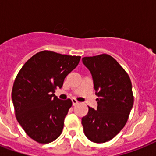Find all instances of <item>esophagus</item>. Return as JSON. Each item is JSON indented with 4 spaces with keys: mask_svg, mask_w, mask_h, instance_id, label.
Segmentation results:
<instances>
[{
    "mask_svg": "<svg viewBox=\"0 0 156 156\" xmlns=\"http://www.w3.org/2000/svg\"><path fill=\"white\" fill-rule=\"evenodd\" d=\"M72 104H73V106H75L76 104H78V100H76L75 99H72Z\"/></svg>",
    "mask_w": 156,
    "mask_h": 156,
    "instance_id": "esophagus-1",
    "label": "esophagus"
}]
</instances>
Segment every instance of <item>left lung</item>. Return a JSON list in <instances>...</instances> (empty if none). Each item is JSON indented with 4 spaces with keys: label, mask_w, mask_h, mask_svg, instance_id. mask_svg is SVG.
I'll return each instance as SVG.
<instances>
[{
    "label": "left lung",
    "mask_w": 156,
    "mask_h": 156,
    "mask_svg": "<svg viewBox=\"0 0 156 156\" xmlns=\"http://www.w3.org/2000/svg\"><path fill=\"white\" fill-rule=\"evenodd\" d=\"M83 62L92 75L97 110L88 107L82 118L89 140L103 143L115 137L128 121L133 104L132 83L128 73L108 54L86 56Z\"/></svg>",
    "instance_id": "8db88e82"
}]
</instances>
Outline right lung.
Segmentation results:
<instances>
[{
  "label": "right lung",
  "instance_id": "right-lung-1",
  "mask_svg": "<svg viewBox=\"0 0 156 156\" xmlns=\"http://www.w3.org/2000/svg\"><path fill=\"white\" fill-rule=\"evenodd\" d=\"M80 58L44 50L31 56L18 72L12 89L15 116L35 142L46 144L61 135L72 101L59 100L54 93Z\"/></svg>",
  "mask_w": 156,
  "mask_h": 156
}]
</instances>
